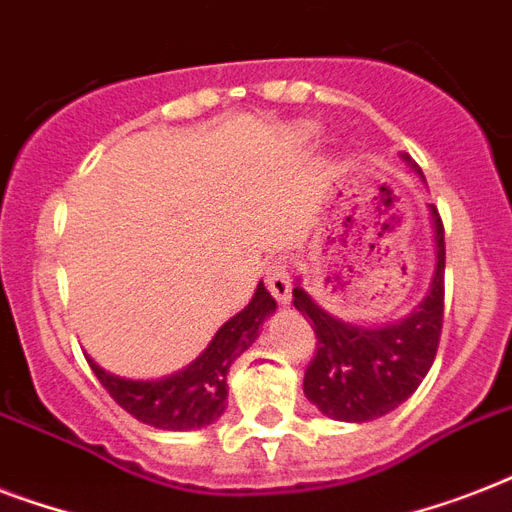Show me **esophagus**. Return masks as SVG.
<instances>
[{"instance_id":"34e87169","label":"esophagus","mask_w":512,"mask_h":512,"mask_svg":"<svg viewBox=\"0 0 512 512\" xmlns=\"http://www.w3.org/2000/svg\"><path fill=\"white\" fill-rule=\"evenodd\" d=\"M265 284H268V292H271L273 300L279 305H287L292 300V279H289V271L284 263H273L268 268Z\"/></svg>"}]
</instances>
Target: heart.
<instances>
[{"mask_svg": "<svg viewBox=\"0 0 512 512\" xmlns=\"http://www.w3.org/2000/svg\"><path fill=\"white\" fill-rule=\"evenodd\" d=\"M297 135H300V140H316L319 138V127L316 124H305V127L297 130Z\"/></svg>", "mask_w": 512, "mask_h": 512, "instance_id": "b5f03b06", "label": "heart"}]
</instances>
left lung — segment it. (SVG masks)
Wrapping results in <instances>:
<instances>
[{
  "mask_svg": "<svg viewBox=\"0 0 512 512\" xmlns=\"http://www.w3.org/2000/svg\"><path fill=\"white\" fill-rule=\"evenodd\" d=\"M406 167L422 177L412 156L401 154ZM425 180V177H422ZM433 228V276L428 292L406 313L388 324H353L329 313L313 300L297 279L292 303L313 321L316 356L305 372V398L324 417L337 422H369L385 417L420 388L433 366L444 321V223L428 204Z\"/></svg>",
  "mask_w": 512,
  "mask_h": 512,
  "instance_id": "1",
  "label": "left lung"
}]
</instances>
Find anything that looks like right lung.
<instances>
[{
	"label": "right lung",
	"mask_w": 512,
	"mask_h": 512,
	"mask_svg": "<svg viewBox=\"0 0 512 512\" xmlns=\"http://www.w3.org/2000/svg\"><path fill=\"white\" fill-rule=\"evenodd\" d=\"M273 313L276 300L260 281L252 300L217 329L191 364L159 380H130L103 369L87 353L84 356L103 388L135 420L159 430H199L220 420L228 406V369L260 337V327Z\"/></svg>",
	"instance_id": "1"
}]
</instances>
